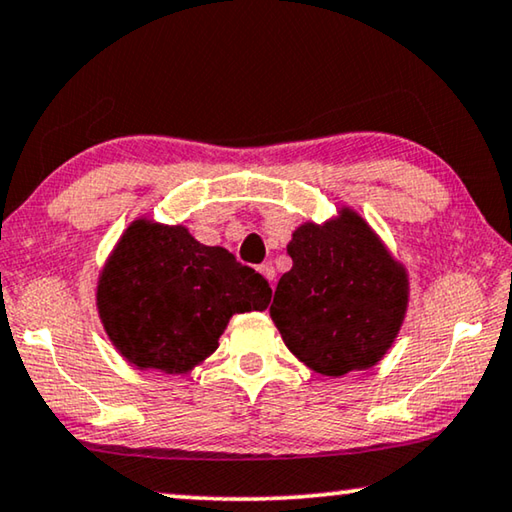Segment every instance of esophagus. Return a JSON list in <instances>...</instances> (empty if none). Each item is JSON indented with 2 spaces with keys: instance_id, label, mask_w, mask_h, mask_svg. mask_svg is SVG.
Segmentation results:
<instances>
[{
  "instance_id": "34e87169",
  "label": "esophagus",
  "mask_w": 512,
  "mask_h": 512,
  "mask_svg": "<svg viewBox=\"0 0 512 512\" xmlns=\"http://www.w3.org/2000/svg\"><path fill=\"white\" fill-rule=\"evenodd\" d=\"M258 272H261L263 277L270 281V283H274V277H277V274H274V265L272 263H263L261 267H258Z\"/></svg>"
}]
</instances>
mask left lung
Wrapping results in <instances>:
<instances>
[{"label":"left lung","mask_w":512,"mask_h":512,"mask_svg":"<svg viewBox=\"0 0 512 512\" xmlns=\"http://www.w3.org/2000/svg\"><path fill=\"white\" fill-rule=\"evenodd\" d=\"M288 256L293 267L270 306L288 350L329 377L375 366L396 341L410 302L403 263L350 208L295 229Z\"/></svg>","instance_id":"obj_1"}]
</instances>
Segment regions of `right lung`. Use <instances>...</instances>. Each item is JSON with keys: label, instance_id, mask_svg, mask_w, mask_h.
Here are the masks:
<instances>
[{"label": "right lung", "instance_id": "obj_1", "mask_svg": "<svg viewBox=\"0 0 512 512\" xmlns=\"http://www.w3.org/2000/svg\"><path fill=\"white\" fill-rule=\"evenodd\" d=\"M270 297V283L229 249L151 219L125 229L96 290L98 316L119 355L169 375L199 366L235 313L263 311Z\"/></svg>", "mask_w": 512, "mask_h": 512}]
</instances>
